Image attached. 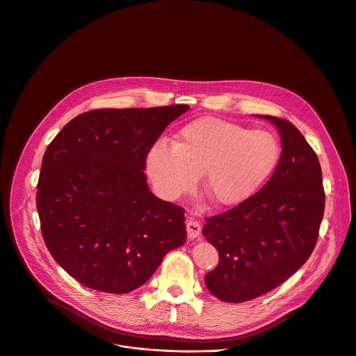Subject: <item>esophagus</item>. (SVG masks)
Returning a JSON list of instances; mask_svg holds the SVG:
<instances>
[{
	"instance_id": "1",
	"label": "esophagus",
	"mask_w": 356,
	"mask_h": 356,
	"mask_svg": "<svg viewBox=\"0 0 356 356\" xmlns=\"http://www.w3.org/2000/svg\"><path fill=\"white\" fill-rule=\"evenodd\" d=\"M187 236H188V239H195V238H198L200 236V233H201V225H200V222H197V220H194V219H188L187 220Z\"/></svg>"
}]
</instances>
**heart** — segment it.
<instances>
[{
  "label": "heart",
  "instance_id": "b5f03b06",
  "mask_svg": "<svg viewBox=\"0 0 356 356\" xmlns=\"http://www.w3.org/2000/svg\"><path fill=\"white\" fill-rule=\"evenodd\" d=\"M278 155V143L271 134L205 117L181 129L173 145L156 144L148 154L147 169L165 198L190 191L202 175L208 197L229 207L257 191Z\"/></svg>",
  "mask_w": 356,
  "mask_h": 356
}]
</instances>
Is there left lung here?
Wrapping results in <instances>:
<instances>
[{
    "label": "left lung",
    "mask_w": 356,
    "mask_h": 356,
    "mask_svg": "<svg viewBox=\"0 0 356 356\" xmlns=\"http://www.w3.org/2000/svg\"><path fill=\"white\" fill-rule=\"evenodd\" d=\"M281 134L282 152L268 181L233 208L205 218V239L219 253L205 275L227 303L256 299L292 277L310 257L324 215L321 168L302 133L285 118L263 115Z\"/></svg>",
    "instance_id": "8db88e82"
}]
</instances>
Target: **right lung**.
I'll return each mask as SVG.
<instances>
[{
	"label": "right lung",
	"mask_w": 356,
	"mask_h": 356,
	"mask_svg": "<svg viewBox=\"0 0 356 356\" xmlns=\"http://www.w3.org/2000/svg\"><path fill=\"white\" fill-rule=\"evenodd\" d=\"M187 104L82 113L49 144L36 207L53 259L79 284L127 293L186 242L184 209L148 187L147 156Z\"/></svg>",
	"instance_id": "right-lung-1"
}]
</instances>
